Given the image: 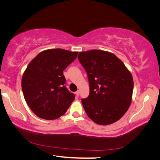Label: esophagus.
Instances as JSON below:
<instances>
[{
  "mask_svg": "<svg viewBox=\"0 0 160 160\" xmlns=\"http://www.w3.org/2000/svg\"><path fill=\"white\" fill-rule=\"evenodd\" d=\"M79 94H80L79 91H77V92H75V95H76L77 97H79Z\"/></svg>",
  "mask_w": 160,
  "mask_h": 160,
  "instance_id": "esophagus-1",
  "label": "esophagus"
}]
</instances>
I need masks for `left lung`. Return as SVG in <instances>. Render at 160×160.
<instances>
[{"label": "left lung", "instance_id": "obj_1", "mask_svg": "<svg viewBox=\"0 0 160 160\" xmlns=\"http://www.w3.org/2000/svg\"><path fill=\"white\" fill-rule=\"evenodd\" d=\"M78 59L88 73L89 95L81 102L96 123H113L126 113L132 103L133 80L123 62L101 50L79 52Z\"/></svg>", "mask_w": 160, "mask_h": 160}]
</instances>
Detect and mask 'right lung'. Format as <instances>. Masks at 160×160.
I'll list each match as a JSON object with an SVG mask.
<instances>
[{"instance_id":"1","label":"right lung","mask_w":160,"mask_h":160,"mask_svg":"<svg viewBox=\"0 0 160 160\" xmlns=\"http://www.w3.org/2000/svg\"><path fill=\"white\" fill-rule=\"evenodd\" d=\"M78 52L62 49L41 52L28 65L22 78V90L28 107L38 118L55 119L65 113L75 95L64 85L63 71Z\"/></svg>"}]
</instances>
